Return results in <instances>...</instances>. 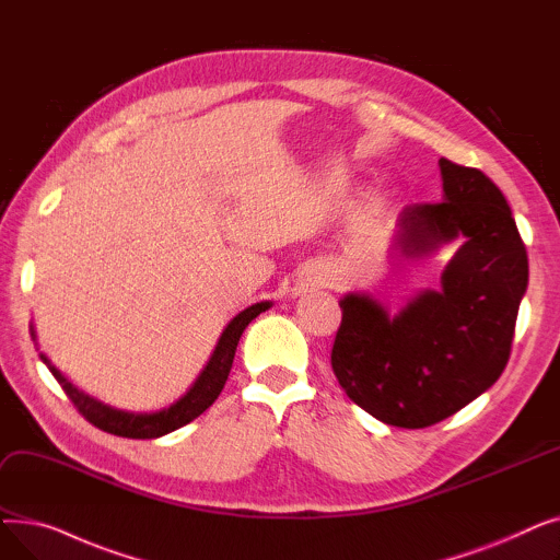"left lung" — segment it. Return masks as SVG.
Listing matches in <instances>:
<instances>
[{"label": "left lung", "mask_w": 560, "mask_h": 560, "mask_svg": "<svg viewBox=\"0 0 560 560\" xmlns=\"http://www.w3.org/2000/svg\"><path fill=\"white\" fill-rule=\"evenodd\" d=\"M443 201L399 213L393 254L420 258L460 241L440 288L390 311L368 292L340 300L331 368L347 397L384 424L424 429L502 376L528 283L509 201L477 167L440 159Z\"/></svg>", "instance_id": "left-lung-1"}]
</instances>
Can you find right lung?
Masks as SVG:
<instances>
[{
  "mask_svg": "<svg viewBox=\"0 0 560 560\" xmlns=\"http://www.w3.org/2000/svg\"><path fill=\"white\" fill-rule=\"evenodd\" d=\"M270 306H272V302H258L235 315L226 325V329L222 331V336L215 345V351L211 354L209 363H206V368L201 370V374L195 378L190 390L184 397L176 399L174 404H170L167 408L154 410V413H136V410H122V408H115L110 404H104L97 397L77 388L72 381L43 354V351H40V361L49 368V372L54 374L58 384H61L66 395L79 408V413L88 422H93L97 429L113 433V435L136 438V440L161 438L165 433H172L176 429L186 427L195 418H199L203 410L218 399V395L222 393L226 378H229L233 357H235V347H238L243 331L247 329V325L254 317H258ZM32 338L36 340L34 327H32Z\"/></svg>",
  "mask_w": 560,
  "mask_h": 560,
  "instance_id": "1",
  "label": "right lung"
}]
</instances>
